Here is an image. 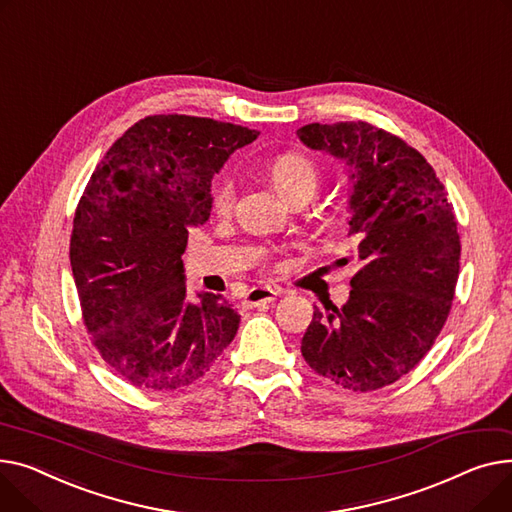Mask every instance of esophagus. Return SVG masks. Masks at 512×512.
I'll list each match as a JSON object with an SVG mask.
<instances>
[{
	"label": "esophagus",
	"mask_w": 512,
	"mask_h": 512,
	"mask_svg": "<svg viewBox=\"0 0 512 512\" xmlns=\"http://www.w3.org/2000/svg\"><path fill=\"white\" fill-rule=\"evenodd\" d=\"M277 295H279V291L270 289V287H252L244 299V304L250 308H256L260 304H273Z\"/></svg>",
	"instance_id": "34e87169"
}]
</instances>
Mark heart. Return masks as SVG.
<instances>
[{
    "label": "heart",
    "instance_id": "heart-1",
    "mask_svg": "<svg viewBox=\"0 0 512 512\" xmlns=\"http://www.w3.org/2000/svg\"><path fill=\"white\" fill-rule=\"evenodd\" d=\"M270 177H273L275 188L285 196H293L295 192H316L320 173L318 167L304 155L287 153L281 155L270 165ZM235 202V182L229 173H223L215 179L213 190H210V204L217 215L231 213Z\"/></svg>",
    "mask_w": 512,
    "mask_h": 512
}]
</instances>
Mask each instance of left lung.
Masks as SVG:
<instances>
[{
	"mask_svg": "<svg viewBox=\"0 0 512 512\" xmlns=\"http://www.w3.org/2000/svg\"><path fill=\"white\" fill-rule=\"evenodd\" d=\"M297 136L345 163L359 264L347 304L314 310L302 355L326 380L366 393L413 370L440 335L459 279L455 210L432 165L393 134L339 122Z\"/></svg>",
	"mask_w": 512,
	"mask_h": 512,
	"instance_id": "1",
	"label": "left lung"
}]
</instances>
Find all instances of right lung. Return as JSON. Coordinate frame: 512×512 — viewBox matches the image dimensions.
<instances>
[{
	"label": "right lung",
	"instance_id": "obj_1",
	"mask_svg": "<svg viewBox=\"0 0 512 512\" xmlns=\"http://www.w3.org/2000/svg\"><path fill=\"white\" fill-rule=\"evenodd\" d=\"M260 132L208 117L148 115L107 150L78 202L70 264L84 326L105 362L144 390L200 380L239 314L186 289L188 231L210 217V182Z\"/></svg>",
	"mask_w": 512,
	"mask_h": 512
}]
</instances>
